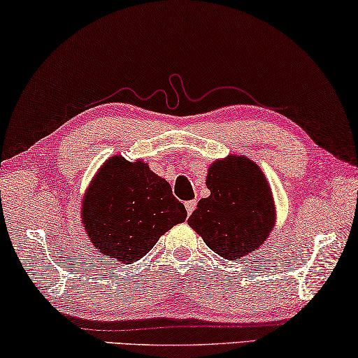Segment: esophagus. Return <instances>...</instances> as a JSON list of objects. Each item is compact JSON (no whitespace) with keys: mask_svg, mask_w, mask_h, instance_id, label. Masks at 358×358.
<instances>
[{"mask_svg":"<svg viewBox=\"0 0 358 358\" xmlns=\"http://www.w3.org/2000/svg\"><path fill=\"white\" fill-rule=\"evenodd\" d=\"M185 207H186V212H188V215H191L196 210L197 202L196 201H188V202H185Z\"/></svg>","mask_w":358,"mask_h":358,"instance_id":"34e87169","label":"esophagus"}]
</instances>
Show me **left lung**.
I'll list each match as a JSON object with an SVG mask.
<instances>
[{"label":"left lung","mask_w":358,"mask_h":358,"mask_svg":"<svg viewBox=\"0 0 358 358\" xmlns=\"http://www.w3.org/2000/svg\"><path fill=\"white\" fill-rule=\"evenodd\" d=\"M206 185L210 196L199 201L188 224L226 259L257 252L275 223L274 197L261 169L231 155L208 167Z\"/></svg>","instance_id":"1"}]
</instances>
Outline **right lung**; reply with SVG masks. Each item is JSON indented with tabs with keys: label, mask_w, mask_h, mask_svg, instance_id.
<instances>
[{
	"label": "right lung",
	"mask_w": 358,
	"mask_h": 358,
	"mask_svg": "<svg viewBox=\"0 0 358 358\" xmlns=\"http://www.w3.org/2000/svg\"><path fill=\"white\" fill-rule=\"evenodd\" d=\"M83 224L106 258L132 264L159 237L186 220V208L148 164L113 156L99 169L83 199Z\"/></svg>",
	"instance_id": "right-lung-1"
}]
</instances>
